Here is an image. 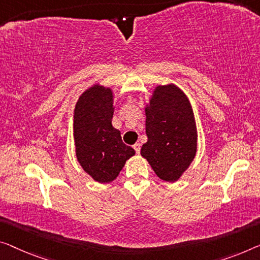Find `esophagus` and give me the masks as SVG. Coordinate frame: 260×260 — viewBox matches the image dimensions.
Wrapping results in <instances>:
<instances>
[{"label": "esophagus", "instance_id": "1", "mask_svg": "<svg viewBox=\"0 0 260 260\" xmlns=\"http://www.w3.org/2000/svg\"><path fill=\"white\" fill-rule=\"evenodd\" d=\"M133 148H134L135 152H137V153L139 154V153H140V149H141V145H140V143H139V142H137V143H135V145L133 146Z\"/></svg>", "mask_w": 260, "mask_h": 260}]
</instances>
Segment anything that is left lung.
<instances>
[{
  "instance_id": "obj_1",
  "label": "left lung",
  "mask_w": 260,
  "mask_h": 260,
  "mask_svg": "<svg viewBox=\"0 0 260 260\" xmlns=\"http://www.w3.org/2000/svg\"><path fill=\"white\" fill-rule=\"evenodd\" d=\"M141 155L161 180L175 182L196 155L197 134L190 103L175 85L157 86L146 108Z\"/></svg>"
}]
</instances>
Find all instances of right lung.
Returning a JSON list of instances; mask_svg holds the SVG:
<instances>
[{
  "mask_svg": "<svg viewBox=\"0 0 260 260\" xmlns=\"http://www.w3.org/2000/svg\"><path fill=\"white\" fill-rule=\"evenodd\" d=\"M113 95L110 88L94 85L77 102L73 115L76 154L88 175L100 183L113 181L135 154L112 126Z\"/></svg>",
  "mask_w": 260,
  "mask_h": 260,
  "instance_id": "obj_1",
  "label": "right lung"
}]
</instances>
